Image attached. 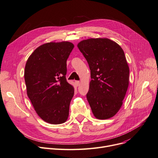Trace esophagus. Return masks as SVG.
<instances>
[{"label": "esophagus", "mask_w": 158, "mask_h": 158, "mask_svg": "<svg viewBox=\"0 0 158 158\" xmlns=\"http://www.w3.org/2000/svg\"><path fill=\"white\" fill-rule=\"evenodd\" d=\"M75 84L77 86H79L80 84V82L79 81H75Z\"/></svg>", "instance_id": "esophagus-1"}]
</instances>
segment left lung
I'll use <instances>...</instances> for the list:
<instances>
[{
    "instance_id": "obj_1",
    "label": "left lung",
    "mask_w": 158,
    "mask_h": 158,
    "mask_svg": "<svg viewBox=\"0 0 158 158\" xmlns=\"http://www.w3.org/2000/svg\"><path fill=\"white\" fill-rule=\"evenodd\" d=\"M90 69L87 99L94 116H114L122 106L129 84V67L124 51L108 39H90L78 44Z\"/></svg>"
}]
</instances>
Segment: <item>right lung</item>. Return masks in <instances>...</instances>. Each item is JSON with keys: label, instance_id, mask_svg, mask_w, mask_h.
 I'll use <instances>...</instances> for the list:
<instances>
[{"label": "right lung", "instance_id": "right-lung-1", "mask_svg": "<svg viewBox=\"0 0 158 158\" xmlns=\"http://www.w3.org/2000/svg\"><path fill=\"white\" fill-rule=\"evenodd\" d=\"M74 45L50 42L36 48L25 69L27 95L38 115L51 124H61L69 116L74 89L67 81L66 60Z\"/></svg>", "mask_w": 158, "mask_h": 158}]
</instances>
